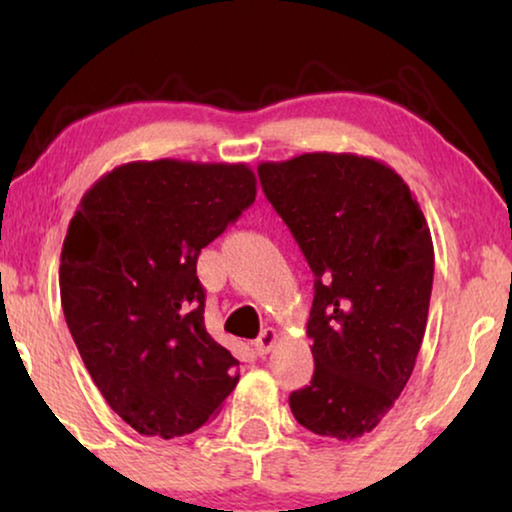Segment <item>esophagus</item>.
I'll return each mask as SVG.
<instances>
[{
  "instance_id": "34e87169",
  "label": "esophagus",
  "mask_w": 512,
  "mask_h": 512,
  "mask_svg": "<svg viewBox=\"0 0 512 512\" xmlns=\"http://www.w3.org/2000/svg\"><path fill=\"white\" fill-rule=\"evenodd\" d=\"M277 338H279V333H277V328H265V331L258 335L256 338V342H254V347H256V352L258 354H268L272 347H275V342H277Z\"/></svg>"
}]
</instances>
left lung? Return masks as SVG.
Returning <instances> with one entry per match:
<instances>
[{"label":"left lung","instance_id":"8db88e82","mask_svg":"<svg viewBox=\"0 0 512 512\" xmlns=\"http://www.w3.org/2000/svg\"><path fill=\"white\" fill-rule=\"evenodd\" d=\"M265 198L314 272L307 321L314 375L289 398L324 438L370 433L408 384L429 317L433 242L401 174L359 153L258 165Z\"/></svg>","mask_w":512,"mask_h":512}]
</instances>
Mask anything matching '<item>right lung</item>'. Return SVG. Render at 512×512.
Returning <instances> with one entry per match:
<instances>
[{
  "instance_id": "right-lung-1",
  "label": "right lung",
  "mask_w": 512,
  "mask_h": 512,
  "mask_svg": "<svg viewBox=\"0 0 512 512\" xmlns=\"http://www.w3.org/2000/svg\"><path fill=\"white\" fill-rule=\"evenodd\" d=\"M254 200L244 163L135 160L97 179L69 221V333L111 410L142 436L193 433L235 389L237 359L207 333L195 265Z\"/></svg>"
}]
</instances>
